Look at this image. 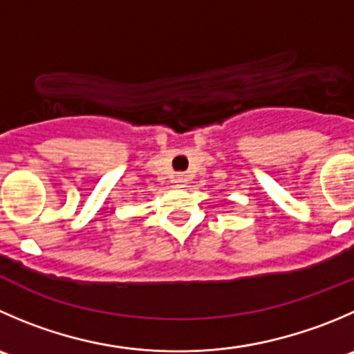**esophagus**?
Masks as SVG:
<instances>
[{"mask_svg":"<svg viewBox=\"0 0 354 354\" xmlns=\"http://www.w3.org/2000/svg\"><path fill=\"white\" fill-rule=\"evenodd\" d=\"M174 183H176V187H183V185L187 183V178H185V174H176V176H174Z\"/></svg>","mask_w":354,"mask_h":354,"instance_id":"obj_1","label":"esophagus"}]
</instances>
